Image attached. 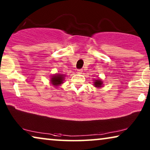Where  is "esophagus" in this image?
Returning <instances> with one entry per match:
<instances>
[{
    "mask_svg": "<svg viewBox=\"0 0 150 150\" xmlns=\"http://www.w3.org/2000/svg\"><path fill=\"white\" fill-rule=\"evenodd\" d=\"M82 72H83V69H77V73L78 74H82Z\"/></svg>",
    "mask_w": 150,
    "mask_h": 150,
    "instance_id": "esophagus-1",
    "label": "esophagus"
}]
</instances>
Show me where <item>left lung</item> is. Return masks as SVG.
Segmentation results:
<instances>
[{"label":"left lung","mask_w":150,"mask_h":150,"mask_svg":"<svg viewBox=\"0 0 150 150\" xmlns=\"http://www.w3.org/2000/svg\"><path fill=\"white\" fill-rule=\"evenodd\" d=\"M94 86H95L96 87H98V88H100L102 87V86H103V82L102 81V80L100 79H97V80H95V81H94Z\"/></svg>","instance_id":"8db88e82"}]
</instances>
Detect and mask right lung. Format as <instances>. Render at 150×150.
<instances>
[{
	"instance_id": "add662e5",
	"label": "right lung",
	"mask_w": 150,
	"mask_h": 150,
	"mask_svg": "<svg viewBox=\"0 0 150 150\" xmlns=\"http://www.w3.org/2000/svg\"><path fill=\"white\" fill-rule=\"evenodd\" d=\"M65 75L61 74H55L53 75L50 79V83L54 87H57V86L61 85L63 83V81L65 79Z\"/></svg>"
}]
</instances>
